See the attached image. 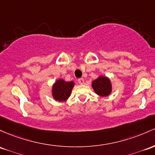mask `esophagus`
Returning <instances> with one entry per match:
<instances>
[{
  "mask_svg": "<svg viewBox=\"0 0 155 155\" xmlns=\"http://www.w3.org/2000/svg\"><path fill=\"white\" fill-rule=\"evenodd\" d=\"M78 82L80 84H83L84 83V79H83V78H80V79H78Z\"/></svg>",
  "mask_w": 155,
  "mask_h": 155,
  "instance_id": "34e87169",
  "label": "esophagus"
}]
</instances>
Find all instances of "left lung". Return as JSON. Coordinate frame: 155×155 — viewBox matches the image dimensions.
I'll use <instances>...</instances> for the list:
<instances>
[{
	"label": "left lung",
	"mask_w": 155,
	"mask_h": 155,
	"mask_svg": "<svg viewBox=\"0 0 155 155\" xmlns=\"http://www.w3.org/2000/svg\"><path fill=\"white\" fill-rule=\"evenodd\" d=\"M92 87L97 95L101 97L110 96L113 91L110 78L102 75H100L96 79L92 81Z\"/></svg>",
	"instance_id": "obj_1"
}]
</instances>
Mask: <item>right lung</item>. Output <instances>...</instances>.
I'll list each match as a JSON object with an SVG mask.
<instances>
[{"label": "right lung", "mask_w": 155, "mask_h": 155, "mask_svg": "<svg viewBox=\"0 0 155 155\" xmlns=\"http://www.w3.org/2000/svg\"><path fill=\"white\" fill-rule=\"evenodd\" d=\"M74 81H66L62 79H57L51 88L52 97L56 101L62 102L68 99L74 87Z\"/></svg>", "instance_id": "obj_1"}]
</instances>
